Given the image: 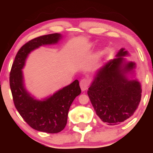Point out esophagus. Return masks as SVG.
Masks as SVG:
<instances>
[{"mask_svg":"<svg viewBox=\"0 0 153 153\" xmlns=\"http://www.w3.org/2000/svg\"><path fill=\"white\" fill-rule=\"evenodd\" d=\"M89 80L87 78H83L80 80V88H81L82 91H86L88 88L89 86Z\"/></svg>","mask_w":153,"mask_h":153,"instance_id":"34e87169","label":"esophagus"}]
</instances>
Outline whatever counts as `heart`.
Listing matches in <instances>:
<instances>
[{
  "instance_id": "heart-1",
  "label": "heart",
  "mask_w": 153,
  "mask_h": 153,
  "mask_svg": "<svg viewBox=\"0 0 153 153\" xmlns=\"http://www.w3.org/2000/svg\"><path fill=\"white\" fill-rule=\"evenodd\" d=\"M94 43H91L90 46H91V47H92V46H94Z\"/></svg>"
}]
</instances>
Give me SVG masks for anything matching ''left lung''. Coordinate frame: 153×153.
<instances>
[{"label": "left lung", "instance_id": "obj_1", "mask_svg": "<svg viewBox=\"0 0 153 153\" xmlns=\"http://www.w3.org/2000/svg\"><path fill=\"white\" fill-rule=\"evenodd\" d=\"M124 48L96 71L88 95L96 114L108 125L124 122L134 114L142 96L136 78V63L128 61Z\"/></svg>", "mask_w": 153, "mask_h": 153}]
</instances>
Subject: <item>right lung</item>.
Segmentation results:
<instances>
[{
  "instance_id": "add662e5",
  "label": "right lung",
  "mask_w": 153,
  "mask_h": 153,
  "mask_svg": "<svg viewBox=\"0 0 153 153\" xmlns=\"http://www.w3.org/2000/svg\"><path fill=\"white\" fill-rule=\"evenodd\" d=\"M62 39L58 33L39 36L23 46L16 56L10 73V87L16 108L33 129L47 133H58L65 127L70 107L81 93L75 80L52 95L37 99L26 89L22 70L31 52L42 46L54 45Z\"/></svg>"
}]
</instances>
